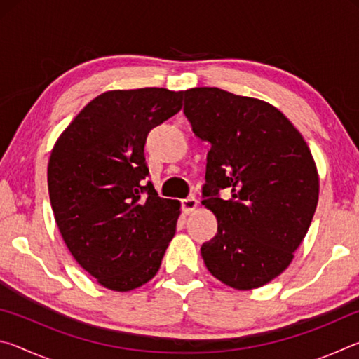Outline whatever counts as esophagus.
<instances>
[{
    "instance_id": "1",
    "label": "esophagus",
    "mask_w": 359,
    "mask_h": 359,
    "mask_svg": "<svg viewBox=\"0 0 359 359\" xmlns=\"http://www.w3.org/2000/svg\"><path fill=\"white\" fill-rule=\"evenodd\" d=\"M199 201L194 196H188L185 199H182V210L185 212V214H191V212L196 210Z\"/></svg>"
}]
</instances>
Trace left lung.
<instances>
[{
  "instance_id": "1",
  "label": "left lung",
  "mask_w": 359,
  "mask_h": 359,
  "mask_svg": "<svg viewBox=\"0 0 359 359\" xmlns=\"http://www.w3.org/2000/svg\"><path fill=\"white\" fill-rule=\"evenodd\" d=\"M194 136L210 144L203 204L218 220L201 255L210 274L236 290L263 287L287 269L318 203L311 149L264 101L217 87L182 92ZM228 189L229 198H222Z\"/></svg>"
}]
</instances>
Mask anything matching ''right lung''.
I'll list each match as a JSON object with an SVG mask.
<instances>
[{"mask_svg":"<svg viewBox=\"0 0 359 359\" xmlns=\"http://www.w3.org/2000/svg\"><path fill=\"white\" fill-rule=\"evenodd\" d=\"M182 109V92L114 90L90 101L52 150L48 196L65 244L109 290L130 291L158 272L180 215L158 196L144 145Z\"/></svg>","mask_w":359,"mask_h":359,"instance_id":"obj_1","label":"right lung"}]
</instances>
